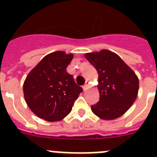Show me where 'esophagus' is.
<instances>
[{"instance_id":"1","label":"esophagus","mask_w":157,"mask_h":157,"mask_svg":"<svg viewBox=\"0 0 157 157\" xmlns=\"http://www.w3.org/2000/svg\"><path fill=\"white\" fill-rule=\"evenodd\" d=\"M88 86H89V82L86 81V82L85 84H84V86H82L83 90H86V89H87V87H88Z\"/></svg>"}]
</instances>
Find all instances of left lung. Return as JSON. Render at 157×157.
<instances>
[{"label":"left lung","mask_w":157,"mask_h":157,"mask_svg":"<svg viewBox=\"0 0 157 157\" xmlns=\"http://www.w3.org/2000/svg\"><path fill=\"white\" fill-rule=\"evenodd\" d=\"M85 57L98 73L100 99L91 106L92 112L105 120L123 116L138 95L139 81L135 73L117 54L107 49L86 53Z\"/></svg>","instance_id":"left-lung-1"}]
</instances>
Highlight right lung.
I'll list each match as a JSON object with an SVG mask.
<instances>
[{"label": "right lung", "instance_id": "obj_1", "mask_svg": "<svg viewBox=\"0 0 157 157\" xmlns=\"http://www.w3.org/2000/svg\"><path fill=\"white\" fill-rule=\"evenodd\" d=\"M73 54L52 52L31 70L23 83L25 101L30 110L46 121H59L71 112L83 91L74 81L67 67Z\"/></svg>", "mask_w": 157, "mask_h": 157}]
</instances>
